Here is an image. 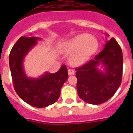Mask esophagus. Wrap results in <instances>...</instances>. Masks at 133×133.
Segmentation results:
<instances>
[{
    "instance_id": "34e87169",
    "label": "esophagus",
    "mask_w": 133,
    "mask_h": 133,
    "mask_svg": "<svg viewBox=\"0 0 133 133\" xmlns=\"http://www.w3.org/2000/svg\"><path fill=\"white\" fill-rule=\"evenodd\" d=\"M68 75L70 76V75H75V70H72V69H69L68 70Z\"/></svg>"
}]
</instances>
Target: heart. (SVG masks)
<instances>
[{"label":"heart","instance_id":"obj_1","mask_svg":"<svg viewBox=\"0 0 133 133\" xmlns=\"http://www.w3.org/2000/svg\"><path fill=\"white\" fill-rule=\"evenodd\" d=\"M98 41L89 34H81L63 45V50L66 53H72L70 62L72 65L83 63L97 51Z\"/></svg>","mask_w":133,"mask_h":133}]
</instances>
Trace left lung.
Instances as JSON below:
<instances>
[{
  "mask_svg": "<svg viewBox=\"0 0 133 133\" xmlns=\"http://www.w3.org/2000/svg\"><path fill=\"white\" fill-rule=\"evenodd\" d=\"M100 63L105 67L104 71L97 68ZM75 70L79 97L93 105L104 103L115 95L122 83L123 55L119 45L112 38L94 59Z\"/></svg>",
  "mask_w": 133,
  "mask_h": 133,
  "instance_id": "8db88e82",
  "label": "left lung"
}]
</instances>
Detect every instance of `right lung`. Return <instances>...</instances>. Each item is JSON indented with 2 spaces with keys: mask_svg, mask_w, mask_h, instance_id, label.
Returning <instances> with one entry per match:
<instances>
[{
  "mask_svg": "<svg viewBox=\"0 0 133 133\" xmlns=\"http://www.w3.org/2000/svg\"><path fill=\"white\" fill-rule=\"evenodd\" d=\"M38 39L41 38L21 36L11 49L9 63L14 88L20 98L32 106L44 108L58 100L61 88L67 81L68 74L66 65H63L56 73L45 72L38 79L27 77L23 60Z\"/></svg>",
  "mask_w": 133,
  "mask_h": 133,
  "instance_id": "obj_1",
  "label": "right lung"
}]
</instances>
